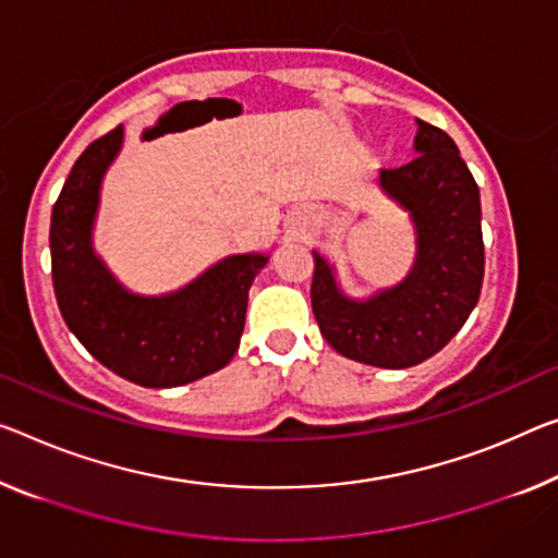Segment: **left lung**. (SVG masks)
<instances>
[{"label":"left lung","instance_id":"8db88e82","mask_svg":"<svg viewBox=\"0 0 558 558\" xmlns=\"http://www.w3.org/2000/svg\"><path fill=\"white\" fill-rule=\"evenodd\" d=\"M416 124L418 157L379 171L381 190L409 211L416 229V259L407 279L359 302L339 289L331 264L314 252L312 308L322 337L341 356L368 366L426 362L464 327L482 294L478 186L451 136L422 119Z\"/></svg>","mask_w":558,"mask_h":558}]
</instances>
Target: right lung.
<instances>
[{"label":"right lung","instance_id":"1","mask_svg":"<svg viewBox=\"0 0 558 558\" xmlns=\"http://www.w3.org/2000/svg\"><path fill=\"white\" fill-rule=\"evenodd\" d=\"M122 140L119 124L92 142L51 209L57 304L84 349L122 379L149 389L182 387L219 372L236 354L250 287L269 256H227L171 294L142 296L124 289L92 246L99 186Z\"/></svg>","mask_w":558,"mask_h":558}]
</instances>
